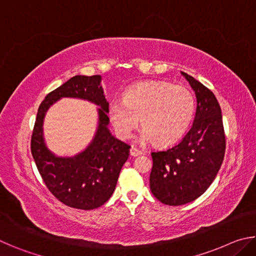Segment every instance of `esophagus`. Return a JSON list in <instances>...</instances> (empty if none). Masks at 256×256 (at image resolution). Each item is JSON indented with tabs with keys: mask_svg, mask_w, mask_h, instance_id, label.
Returning <instances> with one entry per match:
<instances>
[{
	"mask_svg": "<svg viewBox=\"0 0 256 256\" xmlns=\"http://www.w3.org/2000/svg\"><path fill=\"white\" fill-rule=\"evenodd\" d=\"M130 154H131V156H133V157H136V156H141L144 152H142L140 149H138L136 146H132L131 149H130Z\"/></svg>",
	"mask_w": 256,
	"mask_h": 256,
	"instance_id": "1",
	"label": "esophagus"
}]
</instances>
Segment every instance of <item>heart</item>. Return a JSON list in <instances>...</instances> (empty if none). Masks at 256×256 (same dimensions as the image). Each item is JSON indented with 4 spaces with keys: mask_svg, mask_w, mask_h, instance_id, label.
<instances>
[{
    "mask_svg": "<svg viewBox=\"0 0 256 256\" xmlns=\"http://www.w3.org/2000/svg\"><path fill=\"white\" fill-rule=\"evenodd\" d=\"M196 112L193 94L184 86L164 81L138 82L124 92L123 100L108 107V118L115 132L128 138L138 120L144 126L142 138L160 146L172 144L188 131Z\"/></svg>",
    "mask_w": 256,
    "mask_h": 256,
    "instance_id": "1",
    "label": "heart"
}]
</instances>
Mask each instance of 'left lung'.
Returning <instances> with one entry per match:
<instances>
[{
    "instance_id": "obj_1",
    "label": "left lung",
    "mask_w": 256,
    "mask_h": 256,
    "mask_svg": "<svg viewBox=\"0 0 256 256\" xmlns=\"http://www.w3.org/2000/svg\"><path fill=\"white\" fill-rule=\"evenodd\" d=\"M196 96L192 128L178 144L152 151L150 190L166 206L196 200L212 184L226 150L222 108L210 89L182 72Z\"/></svg>"
}]
</instances>
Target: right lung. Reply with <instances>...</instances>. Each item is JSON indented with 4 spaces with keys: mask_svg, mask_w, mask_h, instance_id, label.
<instances>
[{
    "mask_svg": "<svg viewBox=\"0 0 256 256\" xmlns=\"http://www.w3.org/2000/svg\"><path fill=\"white\" fill-rule=\"evenodd\" d=\"M100 81V76H76L47 94L38 108L30 141L32 154L47 188L63 204L80 210L96 209L110 200L131 148L112 136L107 128L108 102ZM63 96L86 98L101 106L93 142L72 158H56L46 149L42 138V120L46 110Z\"/></svg>",
    "mask_w": 256,
    "mask_h": 256,
    "instance_id": "add662e5",
    "label": "right lung"
}]
</instances>
